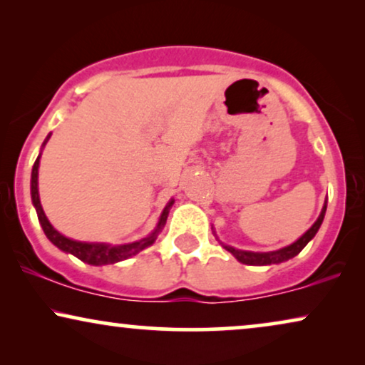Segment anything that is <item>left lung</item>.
I'll return each mask as SVG.
<instances>
[{
	"instance_id": "obj_1",
	"label": "left lung",
	"mask_w": 365,
	"mask_h": 365,
	"mask_svg": "<svg viewBox=\"0 0 365 365\" xmlns=\"http://www.w3.org/2000/svg\"><path fill=\"white\" fill-rule=\"evenodd\" d=\"M326 209H327V201L324 202L322 206V211L319 214L317 221L312 224L311 227L307 229L306 232L302 234L301 237L297 239V241H294L292 244H289L286 247H281L277 249V251H269V252H254V251H242V249H236L232 246H227V244L221 242L217 239L219 242L222 244V247L226 249L232 254L234 257L237 259L241 264H247V266H271V264H281V262H286L289 259L296 257L299 252L302 251L304 247L307 246V242L311 241V239L316 236L319 227H321V224L324 221V216H326ZM214 236H216V232H214Z\"/></svg>"
}]
</instances>
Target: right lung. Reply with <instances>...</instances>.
Segmentation results:
<instances>
[{"label": "right lung", "mask_w": 365, "mask_h": 365, "mask_svg": "<svg viewBox=\"0 0 365 365\" xmlns=\"http://www.w3.org/2000/svg\"><path fill=\"white\" fill-rule=\"evenodd\" d=\"M49 138H51V134H48L46 139H44L41 151H39L36 161H34L33 171H31V201H33L34 209H36L38 221H39V224H41L43 231H44V234H46V237L49 239V241H51L58 249H61L63 252L73 254V256H76L79 261L91 264V266H106V264L121 262V261H124V259L136 256V254L141 252L143 249L153 246L154 241H156L159 236V232L163 231L164 226H166L168 214H169V211H171L174 199H171V201L166 204V207L163 209V212H161V216H159V221L156 224V227H154V231L151 234H148L146 237L139 239V241H134V242L116 244V246H114V244H106V242L74 241V239L63 236L61 232L56 231V229L53 227V224L48 221L46 214H44V211H43L41 201H39V191H38L39 159H41L43 148L46 146Z\"/></svg>", "instance_id": "right-lung-1"}]
</instances>
